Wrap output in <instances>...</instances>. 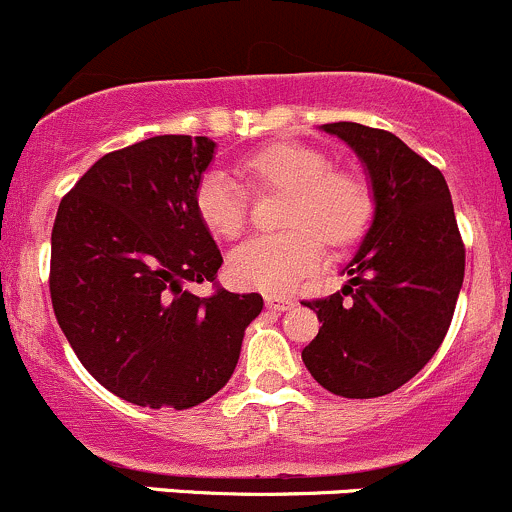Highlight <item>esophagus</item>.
Here are the masks:
<instances>
[{
	"mask_svg": "<svg viewBox=\"0 0 512 512\" xmlns=\"http://www.w3.org/2000/svg\"><path fill=\"white\" fill-rule=\"evenodd\" d=\"M293 305H295V298H291V295H266L268 310H278V313H283V310H291Z\"/></svg>",
	"mask_w": 512,
	"mask_h": 512,
	"instance_id": "obj_1",
	"label": "esophagus"
}]
</instances>
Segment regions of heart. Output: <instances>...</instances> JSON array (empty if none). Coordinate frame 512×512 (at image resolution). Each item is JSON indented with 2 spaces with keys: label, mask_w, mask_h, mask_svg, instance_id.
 I'll return each mask as SVG.
<instances>
[{
  "label": "heart",
  "mask_w": 512,
  "mask_h": 512,
  "mask_svg": "<svg viewBox=\"0 0 512 512\" xmlns=\"http://www.w3.org/2000/svg\"><path fill=\"white\" fill-rule=\"evenodd\" d=\"M251 189H283V226L288 231L251 236L226 256V276L234 286L263 293H286L323 261V241L342 246L360 236L370 217L365 179L333 170L313 147L271 145L241 162ZM197 212L212 234L234 239L249 212V194L224 172H209L197 187Z\"/></svg>",
  "instance_id": "1"
}]
</instances>
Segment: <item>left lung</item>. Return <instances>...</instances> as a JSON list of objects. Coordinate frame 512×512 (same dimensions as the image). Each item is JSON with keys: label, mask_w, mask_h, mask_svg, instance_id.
Instances as JSON below:
<instances>
[{"label": "left lung", "mask_w": 512, "mask_h": 512, "mask_svg": "<svg viewBox=\"0 0 512 512\" xmlns=\"http://www.w3.org/2000/svg\"><path fill=\"white\" fill-rule=\"evenodd\" d=\"M365 165L372 224L350 281L308 300L323 323L303 350L315 382L347 399L394 392L434 357L463 286L466 249L444 175L397 135L360 123H328Z\"/></svg>", "instance_id": "obj_1"}]
</instances>
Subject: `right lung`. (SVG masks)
Segmentation results:
<instances>
[{
	"instance_id": "right-lung-1",
	"label": "right lung",
	"mask_w": 512,
	"mask_h": 512,
	"mask_svg": "<svg viewBox=\"0 0 512 512\" xmlns=\"http://www.w3.org/2000/svg\"><path fill=\"white\" fill-rule=\"evenodd\" d=\"M217 142L155 135L103 155L61 199L51 231V303L81 365L138 407L189 409L217 394L263 310L214 281L221 254L197 212Z\"/></svg>"
}]
</instances>
